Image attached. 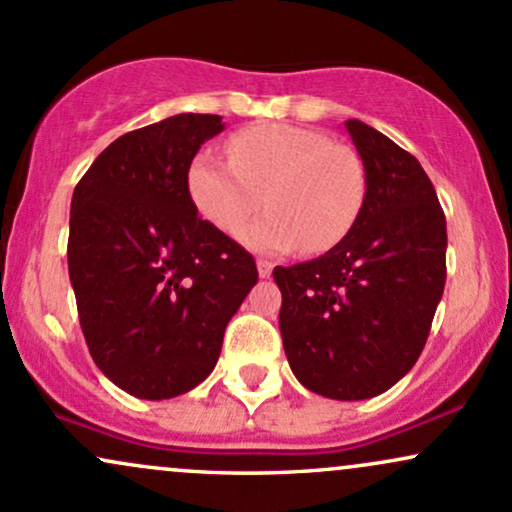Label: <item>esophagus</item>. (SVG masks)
I'll list each match as a JSON object with an SVG mask.
<instances>
[{
	"instance_id": "1",
	"label": "esophagus",
	"mask_w": 512,
	"mask_h": 512,
	"mask_svg": "<svg viewBox=\"0 0 512 512\" xmlns=\"http://www.w3.org/2000/svg\"><path fill=\"white\" fill-rule=\"evenodd\" d=\"M272 269H274V264H272V262H267V260H257V274H260L262 279H267V276L272 274Z\"/></svg>"
}]
</instances>
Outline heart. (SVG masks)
<instances>
[{"label":"heart","mask_w":512,"mask_h":512,"mask_svg":"<svg viewBox=\"0 0 512 512\" xmlns=\"http://www.w3.org/2000/svg\"><path fill=\"white\" fill-rule=\"evenodd\" d=\"M231 163L211 151L192 158L187 195L216 231L238 233L265 202L267 215L240 240L257 252H289L298 245L322 252L354 226L366 180L358 158L325 134L267 122L238 132L228 144Z\"/></svg>","instance_id":"1"}]
</instances>
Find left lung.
I'll return each mask as SVG.
<instances>
[{
    "instance_id": "obj_1",
    "label": "left lung",
    "mask_w": 512,
    "mask_h": 512,
    "mask_svg": "<svg viewBox=\"0 0 512 512\" xmlns=\"http://www.w3.org/2000/svg\"><path fill=\"white\" fill-rule=\"evenodd\" d=\"M366 173L349 233L325 255L276 267L279 330L298 383L342 402L390 390L424 351L445 289L448 231L414 156L346 120Z\"/></svg>"
}]
</instances>
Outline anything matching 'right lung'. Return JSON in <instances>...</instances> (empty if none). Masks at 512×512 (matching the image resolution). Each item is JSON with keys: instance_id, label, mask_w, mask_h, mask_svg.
<instances>
[{"instance_id": "obj_1", "label": "right lung", "mask_w": 512, "mask_h": 512, "mask_svg": "<svg viewBox=\"0 0 512 512\" xmlns=\"http://www.w3.org/2000/svg\"><path fill=\"white\" fill-rule=\"evenodd\" d=\"M219 132V115L197 113L134 129L74 187L67 260L81 332L105 378L139 399L202 383L257 284L250 252L187 195L192 158Z\"/></svg>"}]
</instances>
